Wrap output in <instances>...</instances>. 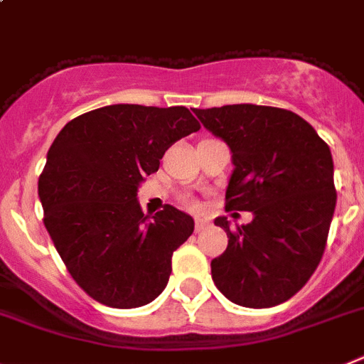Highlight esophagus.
Listing matches in <instances>:
<instances>
[{"instance_id":"1","label":"esophagus","mask_w":364,"mask_h":364,"mask_svg":"<svg viewBox=\"0 0 364 364\" xmlns=\"http://www.w3.org/2000/svg\"><path fill=\"white\" fill-rule=\"evenodd\" d=\"M208 225H210V223H208L206 219H200V217H197V219H195V230H197V232H203Z\"/></svg>"}]
</instances>
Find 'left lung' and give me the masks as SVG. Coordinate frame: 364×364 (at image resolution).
I'll return each instance as SVG.
<instances>
[{"label": "left lung", "instance_id": "1", "mask_svg": "<svg viewBox=\"0 0 364 364\" xmlns=\"http://www.w3.org/2000/svg\"><path fill=\"white\" fill-rule=\"evenodd\" d=\"M193 112L232 154L226 210L252 213L235 230L215 219L228 247L212 262L213 282L237 306H278L306 285L324 254L337 203L330 147L284 108L247 102Z\"/></svg>", "mask_w": 364, "mask_h": 364}]
</instances>
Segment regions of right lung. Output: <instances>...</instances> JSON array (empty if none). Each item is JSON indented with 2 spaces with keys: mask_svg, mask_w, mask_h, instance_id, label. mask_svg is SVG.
Masks as SVG:
<instances>
[{
  "mask_svg": "<svg viewBox=\"0 0 364 364\" xmlns=\"http://www.w3.org/2000/svg\"><path fill=\"white\" fill-rule=\"evenodd\" d=\"M198 129L186 107L110 105L71 119L49 147L38 180L43 225L93 300L132 309L166 289L195 220L169 204L149 220L138 189L167 147Z\"/></svg>",
  "mask_w": 364,
  "mask_h": 364,
  "instance_id": "obj_1",
  "label": "right lung"
}]
</instances>
